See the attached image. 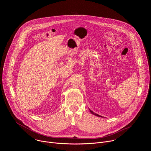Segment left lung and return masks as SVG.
<instances>
[{"label": "left lung", "instance_id": "obj_1", "mask_svg": "<svg viewBox=\"0 0 151 151\" xmlns=\"http://www.w3.org/2000/svg\"><path fill=\"white\" fill-rule=\"evenodd\" d=\"M89 110H90V112H91L92 114H93V115H96V116H99V117H102V118H103V116H100V115H98V114H97L94 113V112H93L91 110H90V109H89Z\"/></svg>", "mask_w": 151, "mask_h": 151}]
</instances>
